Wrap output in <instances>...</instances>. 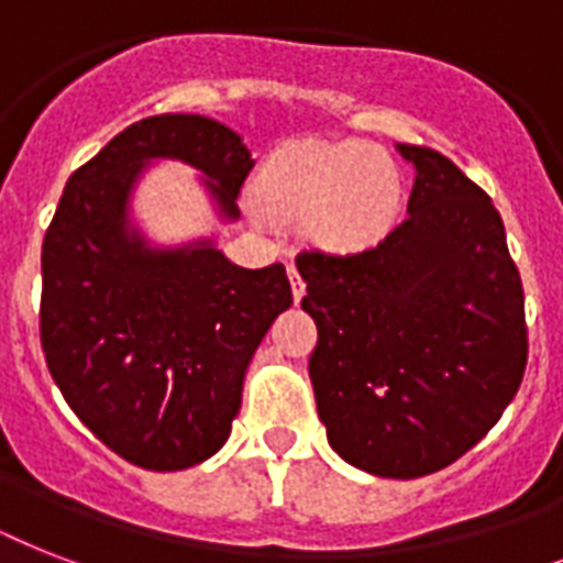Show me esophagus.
Here are the masks:
<instances>
[{"mask_svg":"<svg viewBox=\"0 0 563 563\" xmlns=\"http://www.w3.org/2000/svg\"><path fill=\"white\" fill-rule=\"evenodd\" d=\"M286 272H289L291 295H295V300H300V298H303V291H307V283H303V277H300V272H298V268H295V265H291V263H289V268H286Z\"/></svg>","mask_w":563,"mask_h":563,"instance_id":"1","label":"esophagus"}]
</instances>
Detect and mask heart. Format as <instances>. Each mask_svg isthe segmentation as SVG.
<instances>
[{
  "instance_id": "heart-1",
  "label": "heart",
  "mask_w": 563,
  "mask_h": 563,
  "mask_svg": "<svg viewBox=\"0 0 563 563\" xmlns=\"http://www.w3.org/2000/svg\"><path fill=\"white\" fill-rule=\"evenodd\" d=\"M256 201L274 219L307 216V233L333 251L374 245L400 207V175L379 148L289 143L265 161Z\"/></svg>"
}]
</instances>
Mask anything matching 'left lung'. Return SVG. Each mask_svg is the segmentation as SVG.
Listing matches in <instances>:
<instances>
[{"label": "left lung", "instance_id": "obj_1", "mask_svg": "<svg viewBox=\"0 0 563 563\" xmlns=\"http://www.w3.org/2000/svg\"><path fill=\"white\" fill-rule=\"evenodd\" d=\"M409 207L376 245L309 247L300 300L318 327L309 356L318 418L344 462L418 479L476 446L523 383V283L506 228L444 154L400 145Z\"/></svg>", "mask_w": 563, "mask_h": 563}]
</instances>
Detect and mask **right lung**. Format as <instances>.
Masks as SVG:
<instances>
[{
    "instance_id": "obj_1",
    "label": "right lung",
    "mask_w": 563,
    "mask_h": 563,
    "mask_svg": "<svg viewBox=\"0 0 563 563\" xmlns=\"http://www.w3.org/2000/svg\"><path fill=\"white\" fill-rule=\"evenodd\" d=\"M148 157L210 175L228 216L254 166L236 131L195 113L113 136L66 180L43 239L40 344L101 444L145 471H184L228 441L247 362L291 286L280 263L239 268L212 245L157 254L128 236V192Z\"/></svg>"
}]
</instances>
